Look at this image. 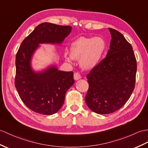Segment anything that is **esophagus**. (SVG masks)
Returning <instances> with one entry per match:
<instances>
[{"label": "esophagus", "instance_id": "34e87169", "mask_svg": "<svg viewBox=\"0 0 148 148\" xmlns=\"http://www.w3.org/2000/svg\"><path fill=\"white\" fill-rule=\"evenodd\" d=\"M81 78V76L80 74L79 73H75L74 74V79L75 80V81H77L79 79H80Z\"/></svg>", "mask_w": 148, "mask_h": 148}]
</instances>
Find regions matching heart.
Masks as SVG:
<instances>
[{
	"label": "heart",
	"mask_w": 148,
	"mask_h": 148,
	"mask_svg": "<svg viewBox=\"0 0 148 148\" xmlns=\"http://www.w3.org/2000/svg\"><path fill=\"white\" fill-rule=\"evenodd\" d=\"M106 48V43L101 37L86 38L81 36L71 44L70 56L66 54V59H79L81 66L84 69H92L101 61Z\"/></svg>",
	"instance_id": "1"
}]
</instances>
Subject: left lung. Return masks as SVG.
Here are the masks:
<instances>
[{
  "label": "left lung",
  "mask_w": 148,
  "mask_h": 148,
  "mask_svg": "<svg viewBox=\"0 0 148 148\" xmlns=\"http://www.w3.org/2000/svg\"><path fill=\"white\" fill-rule=\"evenodd\" d=\"M112 40L106 57L87 75V106L98 114H108L125 104L135 87L137 62L132 47L122 33L108 28Z\"/></svg>",
  "instance_id": "obj_1"
}]
</instances>
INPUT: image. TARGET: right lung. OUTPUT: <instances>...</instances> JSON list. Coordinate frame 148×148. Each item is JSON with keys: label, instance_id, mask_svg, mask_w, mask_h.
Here are the masks:
<instances>
[{"label": "right lung", "instance_id": "1", "mask_svg": "<svg viewBox=\"0 0 148 148\" xmlns=\"http://www.w3.org/2000/svg\"><path fill=\"white\" fill-rule=\"evenodd\" d=\"M71 29L70 26L43 23L21 44L16 57L15 86L23 102L33 112L48 115L57 113L74 83L73 72L58 71L56 66L35 72L31 65L40 44H61Z\"/></svg>", "mask_w": 148, "mask_h": 148}]
</instances>
